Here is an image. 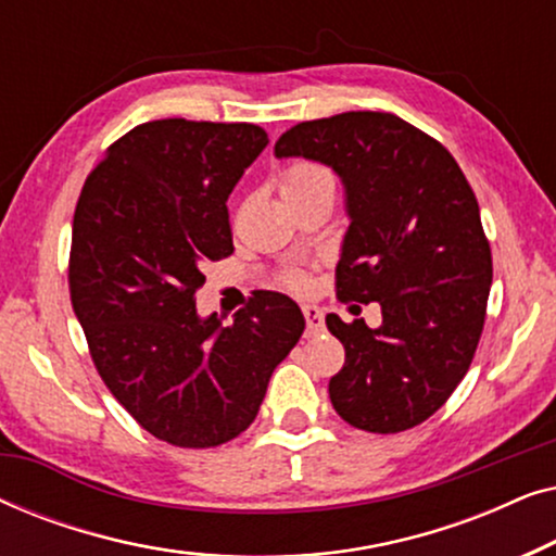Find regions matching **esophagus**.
Listing matches in <instances>:
<instances>
[{"label":"esophagus","instance_id":"obj_1","mask_svg":"<svg viewBox=\"0 0 556 556\" xmlns=\"http://www.w3.org/2000/svg\"><path fill=\"white\" fill-rule=\"evenodd\" d=\"M303 316H306V333H308V337H316V333L324 331V314H321V308L306 303V306H303Z\"/></svg>","mask_w":556,"mask_h":556}]
</instances>
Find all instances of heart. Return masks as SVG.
I'll return each instance as SVG.
<instances>
[{"label": "heart", "mask_w": 556, "mask_h": 556, "mask_svg": "<svg viewBox=\"0 0 556 556\" xmlns=\"http://www.w3.org/2000/svg\"><path fill=\"white\" fill-rule=\"evenodd\" d=\"M318 179H331V174L326 172L321 164L295 162V164L288 166L283 174H280V189H283V192H288V189L306 187V185H311V181H318ZM288 283L301 286L303 283V276H301V273H291V276H288Z\"/></svg>", "instance_id": "obj_1"}]
</instances>
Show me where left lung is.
<instances>
[{"instance_id":"1","label":"left lung","mask_w":556,"mask_h":556,"mask_svg":"<svg viewBox=\"0 0 556 556\" xmlns=\"http://www.w3.org/2000/svg\"><path fill=\"white\" fill-rule=\"evenodd\" d=\"M276 156L339 174L349 215L339 299L382 308L377 329L326 316L346 352L329 382L333 409L367 432L415 428L466 377L485 321L491 248L466 174L443 143L379 111L303 121Z\"/></svg>"}]
</instances>
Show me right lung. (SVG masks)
I'll list each match as a JSON object with an SVG mask.
<instances>
[{"label": "right lung", "instance_id": "add662e5", "mask_svg": "<svg viewBox=\"0 0 556 556\" xmlns=\"http://www.w3.org/2000/svg\"><path fill=\"white\" fill-rule=\"evenodd\" d=\"M265 147L253 124L149 121L111 143L75 207L67 280L98 375L177 447L248 430L306 329L276 291H257L230 326L194 306L204 265L235 250L227 197Z\"/></svg>", "mask_w": 556, "mask_h": 556}]
</instances>
